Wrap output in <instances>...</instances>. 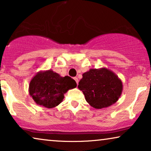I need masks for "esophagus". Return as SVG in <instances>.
<instances>
[{
    "label": "esophagus",
    "instance_id": "34e87169",
    "mask_svg": "<svg viewBox=\"0 0 151 151\" xmlns=\"http://www.w3.org/2000/svg\"><path fill=\"white\" fill-rule=\"evenodd\" d=\"M74 80H75V81L76 82V83H77V84H78V78H76V77H75L73 78Z\"/></svg>",
    "mask_w": 151,
    "mask_h": 151
}]
</instances>
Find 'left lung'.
Masks as SVG:
<instances>
[{
    "label": "left lung",
    "mask_w": 151,
    "mask_h": 151,
    "mask_svg": "<svg viewBox=\"0 0 151 151\" xmlns=\"http://www.w3.org/2000/svg\"><path fill=\"white\" fill-rule=\"evenodd\" d=\"M78 88L91 106L101 109L111 106L118 100L123 85L114 72L104 67L91 69L82 74Z\"/></svg>",
    "instance_id": "1"
}]
</instances>
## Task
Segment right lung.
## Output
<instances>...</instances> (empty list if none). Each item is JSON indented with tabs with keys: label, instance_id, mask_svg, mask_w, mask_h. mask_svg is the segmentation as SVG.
I'll return each mask as SVG.
<instances>
[{
	"label": "right lung",
	"instance_id": "right-lung-1",
	"mask_svg": "<svg viewBox=\"0 0 151 151\" xmlns=\"http://www.w3.org/2000/svg\"><path fill=\"white\" fill-rule=\"evenodd\" d=\"M76 86V81L71 77H62L49 69L40 71L32 78L29 93L36 104L52 109L63 102L67 91Z\"/></svg>",
	"mask_w": 151,
	"mask_h": 151
}]
</instances>
